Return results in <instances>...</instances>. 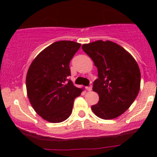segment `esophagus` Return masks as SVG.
Returning a JSON list of instances; mask_svg holds the SVG:
<instances>
[{
  "label": "esophagus",
  "mask_w": 157,
  "mask_h": 157,
  "mask_svg": "<svg viewBox=\"0 0 157 157\" xmlns=\"http://www.w3.org/2000/svg\"><path fill=\"white\" fill-rule=\"evenodd\" d=\"M86 90H87V91H91V90H92V86H87V87H86Z\"/></svg>",
  "instance_id": "esophagus-1"
}]
</instances>
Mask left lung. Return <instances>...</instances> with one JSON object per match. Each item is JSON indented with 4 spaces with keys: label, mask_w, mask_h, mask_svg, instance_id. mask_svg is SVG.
<instances>
[{
    "label": "left lung",
    "mask_w": 157,
    "mask_h": 157,
    "mask_svg": "<svg viewBox=\"0 0 157 157\" xmlns=\"http://www.w3.org/2000/svg\"><path fill=\"white\" fill-rule=\"evenodd\" d=\"M97 67L93 91L99 94L93 113L102 119H113L124 113L135 100L140 86L137 61L124 48L111 41L99 40L82 45Z\"/></svg>",
    "instance_id": "obj_1"
}]
</instances>
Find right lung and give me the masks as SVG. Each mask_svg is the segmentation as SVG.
Instances as JSON below:
<instances>
[{
    "label": "right lung",
    "mask_w": 157,
    "mask_h": 157,
    "mask_svg": "<svg viewBox=\"0 0 157 157\" xmlns=\"http://www.w3.org/2000/svg\"><path fill=\"white\" fill-rule=\"evenodd\" d=\"M81 45L73 41L54 42L40 52L26 74V91L36 113L49 122L59 123L69 118L74 99L81 94L67 79L69 64Z\"/></svg>",
    "instance_id": "1"
}]
</instances>
